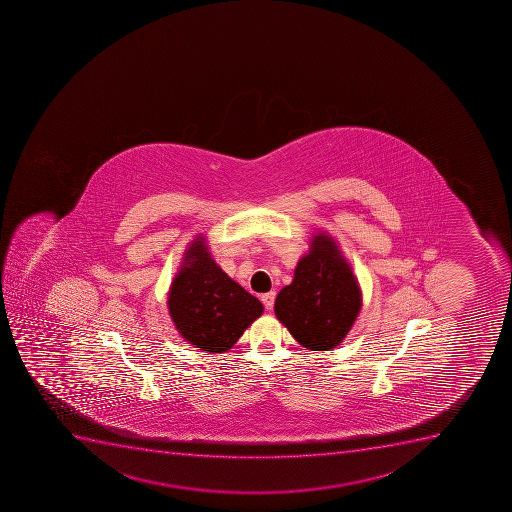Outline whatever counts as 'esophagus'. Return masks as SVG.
I'll return each mask as SVG.
<instances>
[{
    "label": "esophagus",
    "instance_id": "34e87169",
    "mask_svg": "<svg viewBox=\"0 0 512 512\" xmlns=\"http://www.w3.org/2000/svg\"><path fill=\"white\" fill-rule=\"evenodd\" d=\"M274 299H276V294H274V292H268V294H264V296L261 297V301H263L264 307H266L268 311L273 309Z\"/></svg>",
    "mask_w": 512,
    "mask_h": 512
}]
</instances>
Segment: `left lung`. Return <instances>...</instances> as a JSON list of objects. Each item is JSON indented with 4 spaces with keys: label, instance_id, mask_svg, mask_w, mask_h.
Listing matches in <instances>:
<instances>
[{
    "label": "left lung",
    "instance_id": "left-lung-1",
    "mask_svg": "<svg viewBox=\"0 0 512 512\" xmlns=\"http://www.w3.org/2000/svg\"><path fill=\"white\" fill-rule=\"evenodd\" d=\"M360 307L362 292L352 269L334 239L319 233L291 284L277 294L274 312L302 347L330 350L349 334Z\"/></svg>",
    "mask_w": 512,
    "mask_h": 512
}]
</instances>
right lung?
<instances>
[{"mask_svg": "<svg viewBox=\"0 0 512 512\" xmlns=\"http://www.w3.org/2000/svg\"><path fill=\"white\" fill-rule=\"evenodd\" d=\"M168 309L183 339L211 354L230 350L263 314V304L223 273L201 238L173 279Z\"/></svg>", "mask_w": 512, "mask_h": 512, "instance_id": "add662e5", "label": "right lung"}]
</instances>
